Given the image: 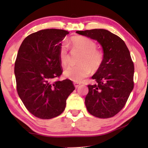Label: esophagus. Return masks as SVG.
Instances as JSON below:
<instances>
[{
	"instance_id": "34e87169",
	"label": "esophagus",
	"mask_w": 148,
	"mask_h": 148,
	"mask_svg": "<svg viewBox=\"0 0 148 148\" xmlns=\"http://www.w3.org/2000/svg\"><path fill=\"white\" fill-rule=\"evenodd\" d=\"M74 85L75 87H76V88H77V87H78L80 86V84H79V83H76V82H75V83H74Z\"/></svg>"
}]
</instances>
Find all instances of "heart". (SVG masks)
<instances>
[{"mask_svg":"<svg viewBox=\"0 0 148 148\" xmlns=\"http://www.w3.org/2000/svg\"><path fill=\"white\" fill-rule=\"evenodd\" d=\"M72 48L82 53L79 59V65L69 66L64 70L65 77L76 83H79L91 72L100 69L103 62V53L97 49V44L92 39L84 36H74L71 38ZM59 59L62 66H66L70 61V54L65 44L59 50Z\"/></svg>","mask_w":148,"mask_h":148,"instance_id":"heart-1","label":"heart"}]
</instances>
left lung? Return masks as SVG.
Instances as JSON below:
<instances>
[{
	"label": "left lung",
	"instance_id": "left-lung-1",
	"mask_svg": "<svg viewBox=\"0 0 148 148\" xmlns=\"http://www.w3.org/2000/svg\"><path fill=\"white\" fill-rule=\"evenodd\" d=\"M76 33L97 40L103 49L100 69L91 77L97 84L88 85L85 104L89 114L109 118L121 111L134 87V64L126 44L107 30L96 29Z\"/></svg>",
	"mask_w": 148,
	"mask_h": 148
}]
</instances>
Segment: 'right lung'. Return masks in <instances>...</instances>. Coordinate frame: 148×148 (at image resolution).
Wrapping results in <instances>:
<instances>
[{
  "label": "right lung",
  "instance_id": "1",
  "mask_svg": "<svg viewBox=\"0 0 148 148\" xmlns=\"http://www.w3.org/2000/svg\"><path fill=\"white\" fill-rule=\"evenodd\" d=\"M68 34L61 29L41 30L26 37L17 53L14 67L17 93L30 113L40 119L61 114L75 89L70 79L51 82L62 74L60 42Z\"/></svg>",
  "mask_w": 148,
  "mask_h": 148
}]
</instances>
